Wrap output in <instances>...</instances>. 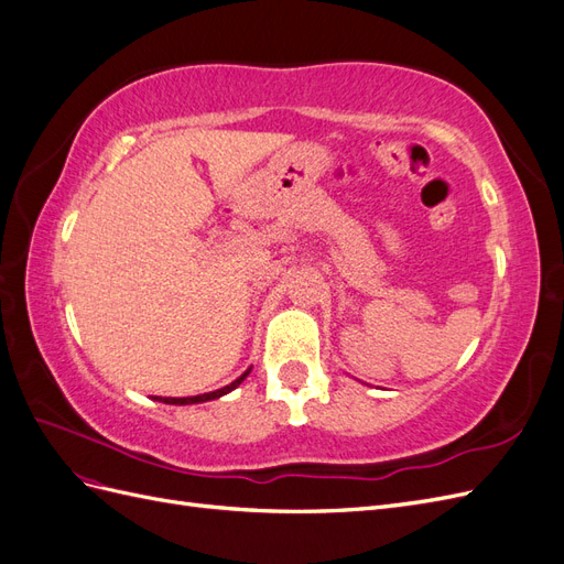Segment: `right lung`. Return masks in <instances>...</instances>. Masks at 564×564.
Wrapping results in <instances>:
<instances>
[{
	"label": "right lung",
	"instance_id": "1",
	"mask_svg": "<svg viewBox=\"0 0 564 564\" xmlns=\"http://www.w3.org/2000/svg\"><path fill=\"white\" fill-rule=\"evenodd\" d=\"M249 371L251 369H247L240 379H235L230 386H224V388H218V390H212V392H204V395H195V398H155L158 402H164V404H197V402H209V400H218L220 395H228L230 390H235L237 386H240L247 377H249Z\"/></svg>",
	"mask_w": 564,
	"mask_h": 564
}]
</instances>
